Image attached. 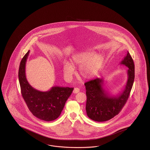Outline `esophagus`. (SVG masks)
<instances>
[{
    "mask_svg": "<svg viewBox=\"0 0 150 150\" xmlns=\"http://www.w3.org/2000/svg\"><path fill=\"white\" fill-rule=\"evenodd\" d=\"M79 92H80V89H79V88H75L74 91H73V93H75V94L79 93Z\"/></svg>",
    "mask_w": 150,
    "mask_h": 150,
    "instance_id": "esophagus-1",
    "label": "esophagus"
}]
</instances>
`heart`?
<instances>
[{"instance_id": "heart-1", "label": "heart", "mask_w": 150, "mask_h": 150, "mask_svg": "<svg viewBox=\"0 0 150 150\" xmlns=\"http://www.w3.org/2000/svg\"><path fill=\"white\" fill-rule=\"evenodd\" d=\"M104 57L100 54H95L92 52L77 53L72 56L71 64L65 63L63 67L64 76L70 78L74 72V67L79 66L78 72L82 78L91 79L94 78L101 69Z\"/></svg>"}]
</instances>
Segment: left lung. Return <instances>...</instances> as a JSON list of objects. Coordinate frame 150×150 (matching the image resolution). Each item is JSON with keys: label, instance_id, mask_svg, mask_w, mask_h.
I'll return each instance as SVG.
<instances>
[{"label": "left lung", "instance_id": "obj_1", "mask_svg": "<svg viewBox=\"0 0 150 150\" xmlns=\"http://www.w3.org/2000/svg\"><path fill=\"white\" fill-rule=\"evenodd\" d=\"M127 70L128 79L124 89L119 94L111 95L105 89L103 79L97 78L86 83V112L94 121H107L118 114L128 99L134 80V64L128 52L122 60Z\"/></svg>", "mask_w": 150, "mask_h": 150}]
</instances>
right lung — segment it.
I'll use <instances>...</instances> for the list:
<instances>
[{
	"label": "right lung",
	"mask_w": 150,
	"mask_h": 150,
	"mask_svg": "<svg viewBox=\"0 0 150 150\" xmlns=\"http://www.w3.org/2000/svg\"><path fill=\"white\" fill-rule=\"evenodd\" d=\"M29 53L30 50L22 58L18 71L22 97L34 116L44 121H53L61 114L74 88L55 86L48 91L41 92L30 86L25 73L26 63Z\"/></svg>",
	"instance_id": "obj_1"
}]
</instances>
